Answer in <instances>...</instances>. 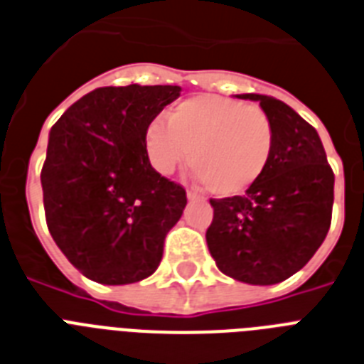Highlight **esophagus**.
I'll list each match as a JSON object with an SVG mask.
<instances>
[{
  "label": "esophagus",
  "instance_id": "1",
  "mask_svg": "<svg viewBox=\"0 0 364 364\" xmlns=\"http://www.w3.org/2000/svg\"><path fill=\"white\" fill-rule=\"evenodd\" d=\"M187 198L188 200H203V196H200L194 188H188L187 191Z\"/></svg>",
  "mask_w": 364,
  "mask_h": 364
}]
</instances>
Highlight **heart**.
Segmentation results:
<instances>
[{"label":"heart","instance_id":"b5f03b06","mask_svg":"<svg viewBox=\"0 0 364 364\" xmlns=\"http://www.w3.org/2000/svg\"><path fill=\"white\" fill-rule=\"evenodd\" d=\"M144 146L156 172L170 173L188 159L194 176L215 196H235L258 181L273 155V121L258 105L218 95L185 99L168 123H147Z\"/></svg>","mask_w":364,"mask_h":364}]
</instances>
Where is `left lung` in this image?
Returning <instances> with one entry per match:
<instances>
[{
	"mask_svg": "<svg viewBox=\"0 0 364 364\" xmlns=\"http://www.w3.org/2000/svg\"><path fill=\"white\" fill-rule=\"evenodd\" d=\"M259 100L273 121L274 146L265 172L245 196L211 198L205 232L217 267L254 286L279 284L306 265L331 226L335 173L320 136L282 100Z\"/></svg>",
	"mask_w": 364,
	"mask_h": 364,
	"instance_id": "1",
	"label": "left lung"
}]
</instances>
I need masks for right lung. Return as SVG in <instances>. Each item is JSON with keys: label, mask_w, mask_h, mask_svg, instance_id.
Listing matches in <instances>:
<instances>
[{"label": "right lung", "mask_w": 364, "mask_h": 364, "mask_svg": "<svg viewBox=\"0 0 364 364\" xmlns=\"http://www.w3.org/2000/svg\"><path fill=\"white\" fill-rule=\"evenodd\" d=\"M179 93V85L99 87L50 131L41 172L46 224L70 264L99 284L155 273L187 205L185 188L156 172L144 146L147 123Z\"/></svg>", "instance_id": "1"}]
</instances>
